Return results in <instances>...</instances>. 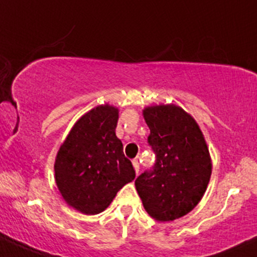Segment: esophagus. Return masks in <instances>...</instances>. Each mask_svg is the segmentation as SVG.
<instances>
[{"mask_svg":"<svg viewBox=\"0 0 257 257\" xmlns=\"http://www.w3.org/2000/svg\"><path fill=\"white\" fill-rule=\"evenodd\" d=\"M132 162H133L134 170H135V172H137V174H138V173H139V161H138V159H134L133 161H132Z\"/></svg>","mask_w":257,"mask_h":257,"instance_id":"esophagus-1","label":"esophagus"}]
</instances>
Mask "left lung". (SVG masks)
Wrapping results in <instances>:
<instances>
[{
  "mask_svg": "<svg viewBox=\"0 0 257 257\" xmlns=\"http://www.w3.org/2000/svg\"><path fill=\"white\" fill-rule=\"evenodd\" d=\"M143 115L150 128L148 142L156 163L154 170L138 177L135 188L152 218L174 221L204 196L212 173L210 151L199 124L182 107L148 106Z\"/></svg>",
  "mask_w": 257,
  "mask_h": 257,
  "instance_id": "left-lung-1",
  "label": "left lung"
}]
</instances>
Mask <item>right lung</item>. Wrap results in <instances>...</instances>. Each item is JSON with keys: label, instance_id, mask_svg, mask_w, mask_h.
Returning a JSON list of instances; mask_svg holds the SVG:
<instances>
[{"label": "right lung", "instance_id": "right-lung-1", "mask_svg": "<svg viewBox=\"0 0 257 257\" xmlns=\"http://www.w3.org/2000/svg\"><path fill=\"white\" fill-rule=\"evenodd\" d=\"M119 109L98 105L74 123L55 160V179L62 197L84 215H97L135 178L115 135Z\"/></svg>", "mask_w": 257, "mask_h": 257}]
</instances>
